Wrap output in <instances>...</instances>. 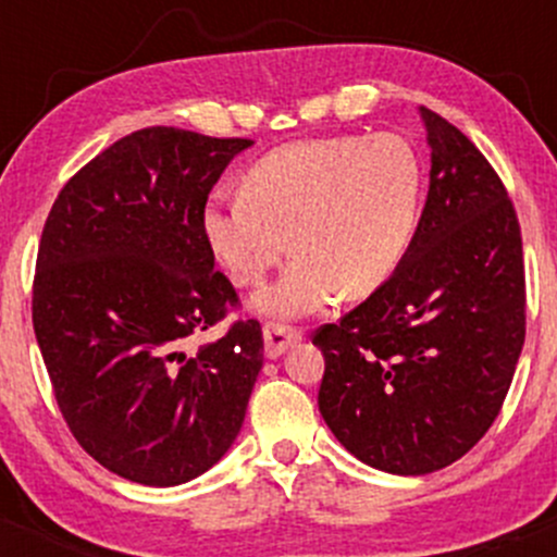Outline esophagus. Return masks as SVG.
<instances>
[{
	"mask_svg": "<svg viewBox=\"0 0 557 557\" xmlns=\"http://www.w3.org/2000/svg\"><path fill=\"white\" fill-rule=\"evenodd\" d=\"M300 343V332L290 324H280V322H270L264 324V348L270 359H280L290 345Z\"/></svg>",
	"mask_w": 557,
	"mask_h": 557,
	"instance_id": "esophagus-1",
	"label": "esophagus"
}]
</instances>
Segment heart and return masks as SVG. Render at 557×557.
<instances>
[{
	"mask_svg": "<svg viewBox=\"0 0 557 557\" xmlns=\"http://www.w3.org/2000/svg\"><path fill=\"white\" fill-rule=\"evenodd\" d=\"M421 209V168L398 136L306 138L277 146L240 177V196L212 198L201 230L235 285H257L261 314L306 317L345 290L369 296L398 272Z\"/></svg>",
	"mask_w": 557,
	"mask_h": 557,
	"instance_id": "1",
	"label": "heart"
}]
</instances>
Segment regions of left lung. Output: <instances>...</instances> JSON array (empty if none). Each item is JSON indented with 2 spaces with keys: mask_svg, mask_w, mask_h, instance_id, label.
<instances>
[{
  "mask_svg": "<svg viewBox=\"0 0 557 557\" xmlns=\"http://www.w3.org/2000/svg\"><path fill=\"white\" fill-rule=\"evenodd\" d=\"M430 194L398 272L337 324L319 411L372 469L421 476L466 456L500 413L523 335L521 227L482 151L421 107Z\"/></svg>",
  "mask_w": 557,
  "mask_h": 557,
  "instance_id": "obj_1",
  "label": "left lung"
}]
</instances>
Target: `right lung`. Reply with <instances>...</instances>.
I'll return each mask as SVG.
<instances>
[{
    "mask_svg": "<svg viewBox=\"0 0 557 557\" xmlns=\"http://www.w3.org/2000/svg\"><path fill=\"white\" fill-rule=\"evenodd\" d=\"M248 138L144 127L75 172L38 243L34 330L83 450L149 487L209 471L238 437L264 363L257 319L185 350L238 306L201 230Z\"/></svg>",
    "mask_w": 557,
    "mask_h": 557,
    "instance_id": "right-lung-1",
    "label": "right lung"
}]
</instances>
